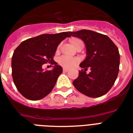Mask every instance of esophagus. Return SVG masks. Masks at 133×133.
Here are the masks:
<instances>
[{"label": "esophagus", "mask_w": 133, "mask_h": 133, "mask_svg": "<svg viewBox=\"0 0 133 133\" xmlns=\"http://www.w3.org/2000/svg\"><path fill=\"white\" fill-rule=\"evenodd\" d=\"M69 69H67V68H63V71L64 72H67L68 71H69Z\"/></svg>", "instance_id": "34e87169"}]
</instances>
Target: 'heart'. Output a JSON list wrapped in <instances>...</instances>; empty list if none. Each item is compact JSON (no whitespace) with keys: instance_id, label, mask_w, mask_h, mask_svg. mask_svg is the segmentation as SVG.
<instances>
[{"instance_id":"obj_1","label":"heart","mask_w":133,"mask_h":133,"mask_svg":"<svg viewBox=\"0 0 133 133\" xmlns=\"http://www.w3.org/2000/svg\"><path fill=\"white\" fill-rule=\"evenodd\" d=\"M81 42H83V41H81V39H75L72 41V44L75 46L78 43ZM58 48H59V46ZM80 60L81 59L78 57H70L68 55H62L58 59V63L64 67L70 68L75 66L76 64H78L80 62Z\"/></svg>"}]
</instances>
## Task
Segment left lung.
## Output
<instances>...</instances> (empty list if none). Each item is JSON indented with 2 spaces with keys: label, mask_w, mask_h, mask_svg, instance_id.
<instances>
[{
  "label": "left lung",
  "mask_w": 133,
  "mask_h": 133,
  "mask_svg": "<svg viewBox=\"0 0 133 133\" xmlns=\"http://www.w3.org/2000/svg\"><path fill=\"white\" fill-rule=\"evenodd\" d=\"M71 35L81 38L85 42L86 58L80 66L78 77L73 82L76 89L91 98L105 95L112 88L119 70L120 55L114 42L107 35L89 30L69 32ZM89 67L91 72L85 71Z\"/></svg>",
  "instance_id": "obj_1"
}]
</instances>
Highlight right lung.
Returning <instances> with one entry per match:
<instances>
[{
  "instance_id": "1",
  "label": "right lung",
  "mask_w": 133,
  "mask_h": 133,
  "mask_svg": "<svg viewBox=\"0 0 133 133\" xmlns=\"http://www.w3.org/2000/svg\"><path fill=\"white\" fill-rule=\"evenodd\" d=\"M69 32L43 34L25 40L15 49L12 57V75L16 89L31 101H37L50 93L62 68L53 60L57 46ZM54 64L52 70L44 72L42 65Z\"/></svg>"
}]
</instances>
